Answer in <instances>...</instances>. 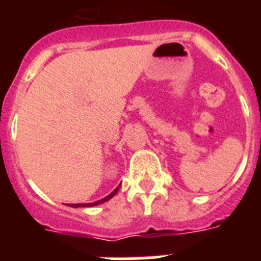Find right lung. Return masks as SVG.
Here are the masks:
<instances>
[{
  "mask_svg": "<svg viewBox=\"0 0 261 261\" xmlns=\"http://www.w3.org/2000/svg\"><path fill=\"white\" fill-rule=\"evenodd\" d=\"M119 188H120V186H117L116 188H115V190L110 193V195L106 196L105 199L98 200V201L87 202V204H68V205H69V206H71V208H91V206H95V205L103 204V202H106V201H108V200L112 199V197H114V196L117 193V191H119Z\"/></svg>",
  "mask_w": 261,
  "mask_h": 261,
  "instance_id": "1",
  "label": "right lung"
}]
</instances>
